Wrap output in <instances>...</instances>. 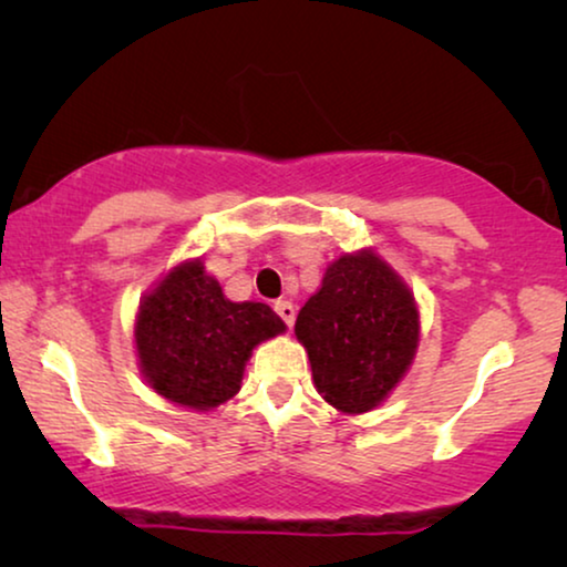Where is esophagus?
I'll return each mask as SVG.
<instances>
[{"label": "esophagus", "instance_id": "34e87169", "mask_svg": "<svg viewBox=\"0 0 567 567\" xmlns=\"http://www.w3.org/2000/svg\"><path fill=\"white\" fill-rule=\"evenodd\" d=\"M274 309H276V315L281 317V320L291 328V324H293V317H297V309H293L291 301H276Z\"/></svg>", "mask_w": 567, "mask_h": 567}]
</instances>
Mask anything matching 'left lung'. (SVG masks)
<instances>
[{"label": "left lung", "mask_w": 567, "mask_h": 567, "mask_svg": "<svg viewBox=\"0 0 567 567\" xmlns=\"http://www.w3.org/2000/svg\"><path fill=\"white\" fill-rule=\"evenodd\" d=\"M317 392L340 413H369L408 374L421 338L413 291L374 250L332 260L293 324Z\"/></svg>", "instance_id": "8db88e82"}]
</instances>
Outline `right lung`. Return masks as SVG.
I'll return each instance as SVG.
<instances>
[{
	"mask_svg": "<svg viewBox=\"0 0 567 567\" xmlns=\"http://www.w3.org/2000/svg\"><path fill=\"white\" fill-rule=\"evenodd\" d=\"M286 332L262 301H229L204 260H183L144 293L134 322L138 369L181 408H219L239 392L255 348Z\"/></svg>",
	"mask_w": 567,
	"mask_h": 567,
	"instance_id": "add662e5",
	"label": "right lung"
}]
</instances>
